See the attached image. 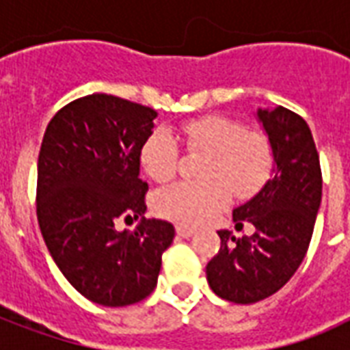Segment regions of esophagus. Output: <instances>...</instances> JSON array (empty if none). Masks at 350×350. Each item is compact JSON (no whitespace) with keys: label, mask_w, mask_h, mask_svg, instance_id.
<instances>
[{"label":"esophagus","mask_w":350,"mask_h":350,"mask_svg":"<svg viewBox=\"0 0 350 350\" xmlns=\"http://www.w3.org/2000/svg\"><path fill=\"white\" fill-rule=\"evenodd\" d=\"M176 232H178V236H182V238H191V236L195 234V228L191 227H176Z\"/></svg>","instance_id":"obj_1"}]
</instances>
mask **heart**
Instances as JSON below:
<instances>
[{
    "instance_id": "heart-1",
    "label": "heart",
    "mask_w": 350,
    "mask_h": 350,
    "mask_svg": "<svg viewBox=\"0 0 350 350\" xmlns=\"http://www.w3.org/2000/svg\"><path fill=\"white\" fill-rule=\"evenodd\" d=\"M185 150L202 153L198 182H180L155 195V212L185 227H197L215 217L230 200L251 198L268 182L273 152L268 138L257 131H245L242 123L227 116L195 118L178 127ZM168 131H155L146 138L140 161L155 182L172 180L180 167V148Z\"/></svg>"
}]
</instances>
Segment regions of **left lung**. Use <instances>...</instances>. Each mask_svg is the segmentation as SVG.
Instances as JSON below:
<instances>
[{"instance_id":"left-lung-1","label":"left lung","mask_w":350,"mask_h":350,"mask_svg":"<svg viewBox=\"0 0 350 350\" xmlns=\"http://www.w3.org/2000/svg\"><path fill=\"white\" fill-rule=\"evenodd\" d=\"M273 152V176L257 197L232 212L242 238L219 230L221 247L206 266L212 291L234 304H255L278 293L298 270L313 236L323 195V172L306 120L278 107L258 110Z\"/></svg>"}]
</instances>
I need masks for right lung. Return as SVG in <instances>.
Returning a JSON list of instances; mask_svg holds the SVG:
<instances>
[{
    "label": "right lung",
    "instance_id": "1",
    "mask_svg": "<svg viewBox=\"0 0 350 350\" xmlns=\"http://www.w3.org/2000/svg\"><path fill=\"white\" fill-rule=\"evenodd\" d=\"M157 112L107 93L71 100L50 120L37 163V219L50 255L88 300L123 308L153 293L174 240L146 219L140 150ZM141 217L133 233L120 220Z\"/></svg>",
    "mask_w": 350,
    "mask_h": 350
}]
</instances>
